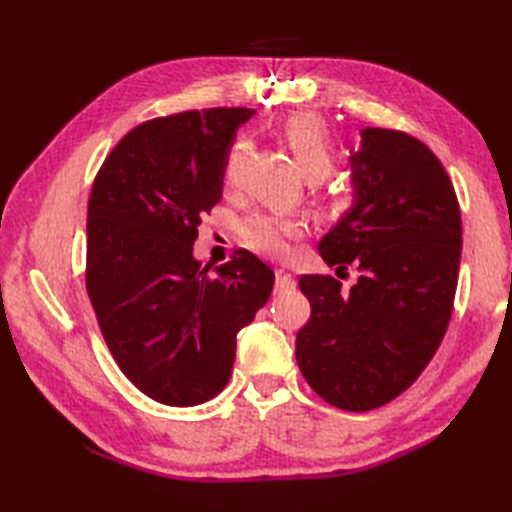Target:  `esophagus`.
I'll use <instances>...</instances> for the list:
<instances>
[{"label": "esophagus", "instance_id": "34e87169", "mask_svg": "<svg viewBox=\"0 0 512 512\" xmlns=\"http://www.w3.org/2000/svg\"><path fill=\"white\" fill-rule=\"evenodd\" d=\"M292 288H295V277H292L288 270L277 268L275 270V290L277 292H288Z\"/></svg>", "mask_w": 512, "mask_h": 512}]
</instances>
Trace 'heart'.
Returning <instances> with one entry per match:
<instances>
[{
    "label": "heart",
    "instance_id": "b5f03b06",
    "mask_svg": "<svg viewBox=\"0 0 512 512\" xmlns=\"http://www.w3.org/2000/svg\"><path fill=\"white\" fill-rule=\"evenodd\" d=\"M284 138L292 151V156L297 160V167L301 169L303 176L310 180H321L328 176L334 162V147L330 134L325 132V127L310 116H297L290 118L284 127ZM248 154V138H237L231 145L224 160L222 178L224 184L237 182L239 171ZM303 233V224L295 217L284 215H255L244 222L242 231H239V239L250 250H255L259 255L268 257H281L288 253L290 239H295Z\"/></svg>",
    "mask_w": 512,
    "mask_h": 512
}]
</instances>
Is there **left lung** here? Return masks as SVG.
I'll use <instances>...</instances> for the list:
<instances>
[{
    "mask_svg": "<svg viewBox=\"0 0 512 512\" xmlns=\"http://www.w3.org/2000/svg\"><path fill=\"white\" fill-rule=\"evenodd\" d=\"M354 202L319 253L356 284L301 275L310 321L297 334L303 378L330 405L369 411L413 385L440 347L458 288L462 217L442 162L396 129H361Z\"/></svg>",
    "mask_w": 512,
    "mask_h": 512,
    "instance_id": "1",
    "label": "left lung"
}]
</instances>
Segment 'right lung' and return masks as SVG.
I'll return each instance as SVG.
<instances>
[{
    "mask_svg": "<svg viewBox=\"0 0 512 512\" xmlns=\"http://www.w3.org/2000/svg\"><path fill=\"white\" fill-rule=\"evenodd\" d=\"M253 110L213 107L132 129L96 173L85 286L123 374L151 400L193 407L226 387L237 332L273 292L248 250L217 268L193 257L202 213L222 200L235 132Z\"/></svg>",
    "mask_w": 512,
    "mask_h": 512,
    "instance_id": "add662e5",
    "label": "right lung"
}]
</instances>
